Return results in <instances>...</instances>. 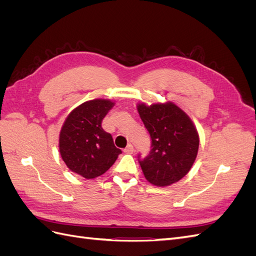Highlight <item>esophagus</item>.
Instances as JSON below:
<instances>
[{"instance_id": "esophagus-1", "label": "esophagus", "mask_w": 256, "mask_h": 256, "mask_svg": "<svg viewBox=\"0 0 256 256\" xmlns=\"http://www.w3.org/2000/svg\"><path fill=\"white\" fill-rule=\"evenodd\" d=\"M134 150V146L131 145V144H128L126 148L124 150V152H125V154H132Z\"/></svg>"}]
</instances>
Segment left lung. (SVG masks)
I'll list each match as a JSON object with an SVG mask.
<instances>
[{"mask_svg":"<svg viewBox=\"0 0 256 256\" xmlns=\"http://www.w3.org/2000/svg\"><path fill=\"white\" fill-rule=\"evenodd\" d=\"M138 111L152 140V150L138 162L147 180L166 187L187 174L198 150V134L193 122L174 104L138 106Z\"/></svg>","mask_w":256,"mask_h":256,"instance_id":"obj_1","label":"left lung"}]
</instances>
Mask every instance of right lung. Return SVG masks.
Masks as SVG:
<instances>
[{"label": "right lung", "instance_id": "add662e5", "mask_svg": "<svg viewBox=\"0 0 256 256\" xmlns=\"http://www.w3.org/2000/svg\"><path fill=\"white\" fill-rule=\"evenodd\" d=\"M113 106L110 100H90L72 111L62 127V159L69 170L88 180L106 173L122 154L115 147L112 136L102 127V120Z\"/></svg>", "mask_w": 256, "mask_h": 256}]
</instances>
